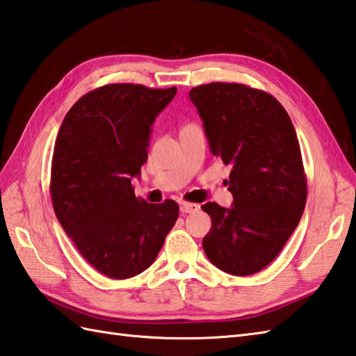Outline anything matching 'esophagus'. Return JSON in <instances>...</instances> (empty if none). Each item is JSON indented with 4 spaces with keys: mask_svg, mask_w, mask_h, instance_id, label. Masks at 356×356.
I'll return each instance as SVG.
<instances>
[{
    "mask_svg": "<svg viewBox=\"0 0 356 356\" xmlns=\"http://www.w3.org/2000/svg\"><path fill=\"white\" fill-rule=\"evenodd\" d=\"M179 210L183 213H195L200 210V204H193V202H179Z\"/></svg>",
    "mask_w": 356,
    "mask_h": 356,
    "instance_id": "1",
    "label": "esophagus"
}]
</instances>
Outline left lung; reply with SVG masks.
<instances>
[{"label": "left lung", "mask_w": 356, "mask_h": 356, "mask_svg": "<svg viewBox=\"0 0 356 356\" xmlns=\"http://www.w3.org/2000/svg\"><path fill=\"white\" fill-rule=\"evenodd\" d=\"M188 97L211 154L233 165V207H201L211 218L202 248L228 274L259 273L279 256L305 210L307 184L294 124L277 99L242 83L200 85Z\"/></svg>", "instance_id": "1"}]
</instances>
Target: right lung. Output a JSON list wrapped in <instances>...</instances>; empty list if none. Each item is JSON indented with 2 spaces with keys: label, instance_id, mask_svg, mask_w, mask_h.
I'll use <instances>...</instances> for the list:
<instances>
[{
  "label": "right lung",
  "instance_id": "add662e5",
  "mask_svg": "<svg viewBox=\"0 0 356 356\" xmlns=\"http://www.w3.org/2000/svg\"><path fill=\"white\" fill-rule=\"evenodd\" d=\"M177 88L111 83L67 113L51 160L50 193L59 224L91 266L129 279L154 264L178 219V204H149L131 179L147 160L156 115Z\"/></svg>",
  "mask_w": 356,
  "mask_h": 356
}]
</instances>
